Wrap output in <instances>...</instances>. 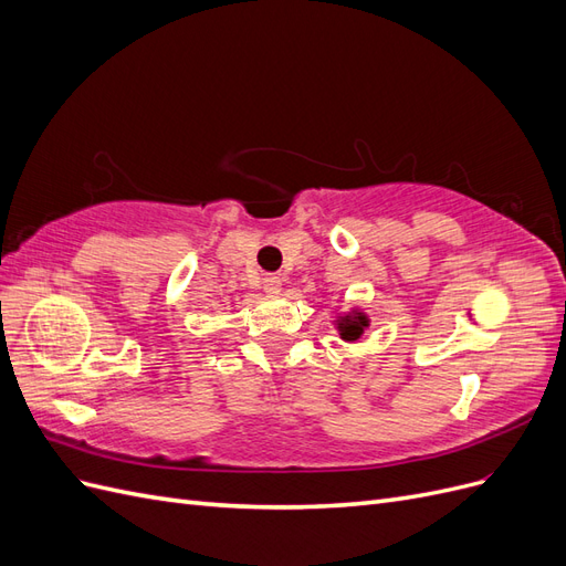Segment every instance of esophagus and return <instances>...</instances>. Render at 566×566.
Masks as SVG:
<instances>
[{
  "mask_svg": "<svg viewBox=\"0 0 566 566\" xmlns=\"http://www.w3.org/2000/svg\"><path fill=\"white\" fill-rule=\"evenodd\" d=\"M281 285H283V279L279 276V273H269V276L264 279V290L266 293H281Z\"/></svg>",
  "mask_w": 566,
  "mask_h": 566,
  "instance_id": "obj_1",
  "label": "esophagus"
}]
</instances>
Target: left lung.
Segmentation results:
<instances>
[{
	"label": "left lung",
	"mask_w": 566,
	"mask_h": 566,
	"mask_svg": "<svg viewBox=\"0 0 566 566\" xmlns=\"http://www.w3.org/2000/svg\"><path fill=\"white\" fill-rule=\"evenodd\" d=\"M366 325H368V318L364 314L347 316V318H342V323H339V331H342L339 335L345 339H358V337H361Z\"/></svg>",
	"instance_id": "1"
}]
</instances>
